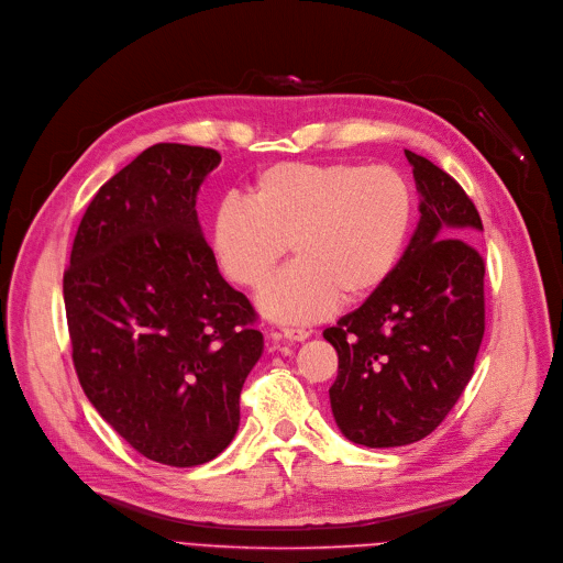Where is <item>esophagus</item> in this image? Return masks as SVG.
Returning a JSON list of instances; mask_svg holds the SVG:
<instances>
[{"instance_id": "obj_1", "label": "esophagus", "mask_w": 563, "mask_h": 563, "mask_svg": "<svg viewBox=\"0 0 563 563\" xmlns=\"http://www.w3.org/2000/svg\"><path fill=\"white\" fill-rule=\"evenodd\" d=\"M282 334L288 341H307L311 336V332L305 327H282Z\"/></svg>"}]
</instances>
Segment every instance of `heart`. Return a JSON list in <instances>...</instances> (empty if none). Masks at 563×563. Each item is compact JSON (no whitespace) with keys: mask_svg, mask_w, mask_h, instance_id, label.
I'll list each match as a JSON object with an SVG mask.
<instances>
[{"mask_svg":"<svg viewBox=\"0 0 563 563\" xmlns=\"http://www.w3.org/2000/svg\"><path fill=\"white\" fill-rule=\"evenodd\" d=\"M416 218L409 181L388 165H275L256 177L252 202L224 197L211 222L222 275L258 288L290 245L295 261L258 295L279 322H313L341 297L375 295L400 266Z\"/></svg>","mask_w":563,"mask_h":563,"instance_id":"1","label":"heart"}]
</instances>
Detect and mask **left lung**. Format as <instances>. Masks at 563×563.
<instances>
[{"instance_id":"obj_1","label":"left lung","mask_w":563,"mask_h":563,"mask_svg":"<svg viewBox=\"0 0 563 563\" xmlns=\"http://www.w3.org/2000/svg\"><path fill=\"white\" fill-rule=\"evenodd\" d=\"M420 220L393 277L322 336L339 354L329 402L341 432L366 448L429 437L473 377L484 336L482 218L466 190L405 150Z\"/></svg>"}]
</instances>
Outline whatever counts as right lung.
I'll list each match as a JSON object with an SVG mask.
<instances>
[{
  "label": "right lung",
  "mask_w": 563,
  "mask_h": 563,
  "mask_svg": "<svg viewBox=\"0 0 563 563\" xmlns=\"http://www.w3.org/2000/svg\"><path fill=\"white\" fill-rule=\"evenodd\" d=\"M211 147L158 143L97 190L63 273L90 405L143 456L190 468L234 439L263 352L247 297L218 273L195 200Z\"/></svg>",
  "instance_id": "obj_1"
}]
</instances>
